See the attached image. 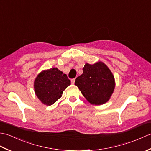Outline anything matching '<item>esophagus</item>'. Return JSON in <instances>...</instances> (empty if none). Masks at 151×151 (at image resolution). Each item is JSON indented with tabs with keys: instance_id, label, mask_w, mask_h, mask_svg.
Segmentation results:
<instances>
[{
	"instance_id": "esophagus-1",
	"label": "esophagus",
	"mask_w": 151,
	"mask_h": 151,
	"mask_svg": "<svg viewBox=\"0 0 151 151\" xmlns=\"http://www.w3.org/2000/svg\"><path fill=\"white\" fill-rule=\"evenodd\" d=\"M71 81V84H75V78L71 79V81Z\"/></svg>"
}]
</instances>
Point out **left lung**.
<instances>
[{"mask_svg":"<svg viewBox=\"0 0 151 151\" xmlns=\"http://www.w3.org/2000/svg\"><path fill=\"white\" fill-rule=\"evenodd\" d=\"M75 84L91 104L101 105L110 99L115 88V80L108 67L102 62L86 63L83 73Z\"/></svg>","mask_w":151,"mask_h":151,"instance_id":"obj_1","label":"left lung"}]
</instances>
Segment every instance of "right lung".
I'll list each match as a JSON object with an SVG mask.
<instances>
[{
    "label": "right lung",
    "instance_id": "obj_1",
    "mask_svg": "<svg viewBox=\"0 0 151 151\" xmlns=\"http://www.w3.org/2000/svg\"><path fill=\"white\" fill-rule=\"evenodd\" d=\"M70 84L65 74L57 68L44 70L37 75L34 81L35 93L38 99L47 106H50L62 97L63 91Z\"/></svg>",
    "mask_w": 151,
    "mask_h": 151
}]
</instances>
